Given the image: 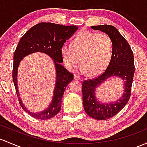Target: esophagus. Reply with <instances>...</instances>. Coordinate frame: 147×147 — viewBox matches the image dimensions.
I'll list each match as a JSON object with an SVG mask.
<instances>
[{"label":"esophagus","instance_id":"1","mask_svg":"<svg viewBox=\"0 0 147 147\" xmlns=\"http://www.w3.org/2000/svg\"><path fill=\"white\" fill-rule=\"evenodd\" d=\"M74 78H75V80H82L83 79H82V77H81L80 76H78V75H75L74 76Z\"/></svg>","mask_w":147,"mask_h":147}]
</instances>
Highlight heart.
Returning a JSON list of instances; mask_svg holds the SVG:
<instances>
[{"label": "heart", "instance_id": "b5f03b06", "mask_svg": "<svg viewBox=\"0 0 147 147\" xmlns=\"http://www.w3.org/2000/svg\"><path fill=\"white\" fill-rule=\"evenodd\" d=\"M113 54V42L106 33L84 30L78 33L71 42L61 48V56L65 66L75 71L82 61L80 70L98 75L109 65Z\"/></svg>", "mask_w": 147, "mask_h": 147}]
</instances>
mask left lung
<instances>
[{
	"label": "left lung",
	"instance_id": "obj_1",
	"mask_svg": "<svg viewBox=\"0 0 147 147\" xmlns=\"http://www.w3.org/2000/svg\"><path fill=\"white\" fill-rule=\"evenodd\" d=\"M91 28L104 32L110 37L113 42V54L112 60L103 73L95 78L84 80L82 83L83 105L88 116L97 120H106L118 114L130 99L135 72L133 52L127 40L113 26H94ZM112 76L120 77L124 81L122 98L112 103L99 102L95 97L96 88Z\"/></svg>",
	"mask_w": 147,
	"mask_h": 147
}]
</instances>
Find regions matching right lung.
<instances>
[{
    "label": "right lung",
    "instance_id": "right-lung-1",
    "mask_svg": "<svg viewBox=\"0 0 147 147\" xmlns=\"http://www.w3.org/2000/svg\"><path fill=\"white\" fill-rule=\"evenodd\" d=\"M78 29L76 26L42 22L33 26L19 40L14 54L12 78L16 93L21 107L35 119L46 120L56 116L60 111L61 100L66 86L73 80V75L61 65V48ZM35 52H42L53 59L56 69L57 80L54 96L51 104L46 110L39 113L30 112L23 105L17 86V70L19 63L25 56Z\"/></svg>",
    "mask_w": 147,
    "mask_h": 147
}]
</instances>
